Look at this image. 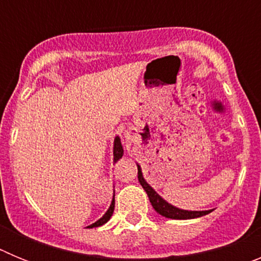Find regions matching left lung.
I'll return each instance as SVG.
<instances>
[{"instance_id":"8db88e82","label":"left lung","mask_w":261,"mask_h":261,"mask_svg":"<svg viewBox=\"0 0 261 261\" xmlns=\"http://www.w3.org/2000/svg\"><path fill=\"white\" fill-rule=\"evenodd\" d=\"M138 168V181L142 186L145 191H146L147 196H149V200H150L153 208L155 209L156 213H159L161 216L166 217V218H172V220H191V218H197V217H202L205 214H209L212 211H184V209H179L174 205L168 204L165 199H162L155 191L151 188L149 184L146 183V180L142 176L141 167L137 165Z\"/></svg>"}]
</instances>
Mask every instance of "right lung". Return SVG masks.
<instances>
[{
    "mask_svg": "<svg viewBox=\"0 0 261 261\" xmlns=\"http://www.w3.org/2000/svg\"><path fill=\"white\" fill-rule=\"evenodd\" d=\"M123 154H124V150H123V146H121V141H120L119 136H117L114 141V162L116 163L117 161H119V159L123 156ZM114 209H115V199L112 200V202H111V205H110V208H108V211L106 212L105 216H103L100 220L96 221L95 223H93V225L87 226V227H89V229H93V227H98V226L105 225V223L111 218L112 213H114Z\"/></svg>",
    "mask_w": 261,
    "mask_h": 261,
    "instance_id": "add662e5",
    "label": "right lung"
}]
</instances>
